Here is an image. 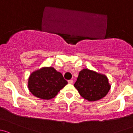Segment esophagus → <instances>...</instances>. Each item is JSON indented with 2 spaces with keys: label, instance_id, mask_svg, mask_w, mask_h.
I'll return each mask as SVG.
<instances>
[{
  "label": "esophagus",
  "instance_id": "34e87169",
  "mask_svg": "<svg viewBox=\"0 0 133 133\" xmlns=\"http://www.w3.org/2000/svg\"><path fill=\"white\" fill-rule=\"evenodd\" d=\"M68 83H69V84H72V83H74V80H73V79H70V80H68Z\"/></svg>",
  "mask_w": 133,
  "mask_h": 133
}]
</instances>
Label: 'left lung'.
I'll return each instance as SVG.
<instances>
[{"mask_svg": "<svg viewBox=\"0 0 133 133\" xmlns=\"http://www.w3.org/2000/svg\"><path fill=\"white\" fill-rule=\"evenodd\" d=\"M74 87L82 97L88 101H95L106 96L111 86L105 76L83 69L79 72Z\"/></svg>", "mask_w": 133, "mask_h": 133, "instance_id": "8db88e82", "label": "left lung"}]
</instances>
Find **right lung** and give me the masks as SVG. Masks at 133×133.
<instances>
[{"mask_svg":"<svg viewBox=\"0 0 133 133\" xmlns=\"http://www.w3.org/2000/svg\"><path fill=\"white\" fill-rule=\"evenodd\" d=\"M67 83L60 72L52 67H48L31 74L29 78L28 88L35 97L49 100L55 97Z\"/></svg>","mask_w":133,"mask_h":133,"instance_id":"1","label":"right lung"}]
</instances>
